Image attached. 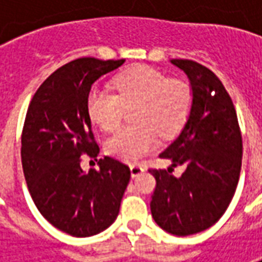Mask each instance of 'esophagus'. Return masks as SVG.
Instances as JSON below:
<instances>
[{"instance_id":"34e87169","label":"esophagus","mask_w":262,"mask_h":262,"mask_svg":"<svg viewBox=\"0 0 262 262\" xmlns=\"http://www.w3.org/2000/svg\"><path fill=\"white\" fill-rule=\"evenodd\" d=\"M144 172V168H143L142 164L139 163H135V164H130V174L132 177H137Z\"/></svg>"}]
</instances>
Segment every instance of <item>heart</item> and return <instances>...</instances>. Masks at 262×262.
I'll use <instances>...</instances> for the list:
<instances>
[{
  "mask_svg": "<svg viewBox=\"0 0 262 262\" xmlns=\"http://www.w3.org/2000/svg\"><path fill=\"white\" fill-rule=\"evenodd\" d=\"M115 85L116 92L92 88L88 114L103 130H114L123 118L125 106L136 105V123L118 129L106 142V151L125 161H135L156 148L159 135L168 137L177 133L192 106V88L187 81L170 80L147 66L122 73Z\"/></svg>",
  "mask_w": 262,
  "mask_h": 262,
  "instance_id": "b5f03b06",
  "label": "heart"
}]
</instances>
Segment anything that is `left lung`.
Instances as JSON below:
<instances>
[{
  "label": "left lung",
  "mask_w": 262,
  "mask_h": 262,
  "mask_svg": "<svg viewBox=\"0 0 262 262\" xmlns=\"http://www.w3.org/2000/svg\"><path fill=\"white\" fill-rule=\"evenodd\" d=\"M171 63L189 78L193 99L187 123L160 154L181 177L148 170L156 178L150 209L156 223L174 236H189L213 226L236 192L242 170L243 142L230 95L213 71L192 60Z\"/></svg>",
  "instance_id": "left-lung-1"
}]
</instances>
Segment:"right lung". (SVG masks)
Wrapping results in <instances>:
<instances>
[{
	"label": "right lung",
	"mask_w": 262,
	"mask_h": 262,
	"mask_svg": "<svg viewBox=\"0 0 262 262\" xmlns=\"http://www.w3.org/2000/svg\"><path fill=\"white\" fill-rule=\"evenodd\" d=\"M125 60L81 57L61 66L32 98L22 130V167L33 202L45 219L70 236L90 237L114 223L130 180L112 157L99 170L81 168V154L97 161L99 147L88 114L92 84Z\"/></svg>",
	"instance_id": "obj_1"
}]
</instances>
